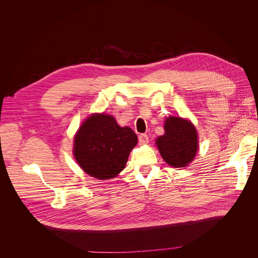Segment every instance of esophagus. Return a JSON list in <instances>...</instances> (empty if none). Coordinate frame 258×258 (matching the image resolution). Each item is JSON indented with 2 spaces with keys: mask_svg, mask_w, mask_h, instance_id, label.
<instances>
[{
  "mask_svg": "<svg viewBox=\"0 0 258 258\" xmlns=\"http://www.w3.org/2000/svg\"><path fill=\"white\" fill-rule=\"evenodd\" d=\"M148 142V136L146 134H141L139 136V144L140 145H143V144H146Z\"/></svg>",
  "mask_w": 258,
  "mask_h": 258,
  "instance_id": "1",
  "label": "esophagus"
}]
</instances>
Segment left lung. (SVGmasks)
I'll return each instance as SVG.
<instances>
[{
    "instance_id": "obj_1",
    "label": "left lung",
    "mask_w": 258,
    "mask_h": 258,
    "mask_svg": "<svg viewBox=\"0 0 258 258\" xmlns=\"http://www.w3.org/2000/svg\"><path fill=\"white\" fill-rule=\"evenodd\" d=\"M164 130L165 134L156 141L162 158L173 167L190 163L198 152V135L194 124L179 117H168Z\"/></svg>"
}]
</instances>
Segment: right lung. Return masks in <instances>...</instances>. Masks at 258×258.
<instances>
[{"label":"right lung","instance_id":"add662e5","mask_svg":"<svg viewBox=\"0 0 258 258\" xmlns=\"http://www.w3.org/2000/svg\"><path fill=\"white\" fill-rule=\"evenodd\" d=\"M138 142L131 127H121L113 116L94 114L79 127L74 139V156L91 177L112 179L126 165Z\"/></svg>","mask_w":258,"mask_h":258}]
</instances>
